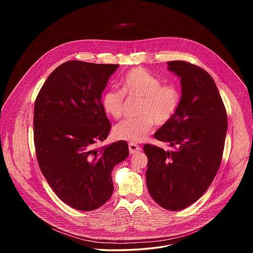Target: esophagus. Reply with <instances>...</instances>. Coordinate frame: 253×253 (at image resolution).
<instances>
[{"mask_svg": "<svg viewBox=\"0 0 253 253\" xmlns=\"http://www.w3.org/2000/svg\"><path fill=\"white\" fill-rule=\"evenodd\" d=\"M141 151V147L135 143H129V152L130 154H135L137 152Z\"/></svg>", "mask_w": 253, "mask_h": 253, "instance_id": "obj_1", "label": "esophagus"}]
</instances>
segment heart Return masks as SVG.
I'll return each mask as SVG.
<instances>
[{
    "mask_svg": "<svg viewBox=\"0 0 253 253\" xmlns=\"http://www.w3.org/2000/svg\"><path fill=\"white\" fill-rule=\"evenodd\" d=\"M125 96L141 97L138 117L127 118L113 129V135L119 140L137 143L145 139L155 122L158 125L168 123L176 114L181 94L173 84H162V81L143 68L129 71L121 80V89L106 90L101 97L104 111L113 118L122 116Z\"/></svg>",
    "mask_w": 253,
    "mask_h": 253,
    "instance_id": "1",
    "label": "heart"
}]
</instances>
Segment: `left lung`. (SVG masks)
Returning <instances> with one entry per match:
<instances>
[{
    "label": "left lung",
    "mask_w": 253,
    "mask_h": 253,
    "mask_svg": "<svg viewBox=\"0 0 253 253\" xmlns=\"http://www.w3.org/2000/svg\"><path fill=\"white\" fill-rule=\"evenodd\" d=\"M180 77L182 96L174 117L154 137L174 150L152 144L147 155L146 183L154 201L167 210H181L199 199L210 186L222 160L227 131L225 106L212 77L185 61L168 62Z\"/></svg>",
    "instance_id": "1"
}]
</instances>
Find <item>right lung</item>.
Returning <instances> with one entry per match:
<instances>
[{"mask_svg":"<svg viewBox=\"0 0 253 253\" xmlns=\"http://www.w3.org/2000/svg\"><path fill=\"white\" fill-rule=\"evenodd\" d=\"M118 67L65 62L35 101L34 143L40 169L56 195L77 210L92 211L109 200L112 170L129 154L122 140L96 147L111 130L101 97Z\"/></svg>","mask_w":253,"mask_h":253,"instance_id":"obj_1","label":"right lung"}]
</instances>
